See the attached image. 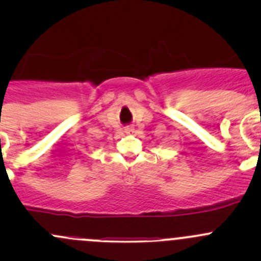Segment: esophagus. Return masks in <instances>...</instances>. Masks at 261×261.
Here are the masks:
<instances>
[{
  "label": "esophagus",
  "instance_id": "34e87169",
  "mask_svg": "<svg viewBox=\"0 0 261 261\" xmlns=\"http://www.w3.org/2000/svg\"><path fill=\"white\" fill-rule=\"evenodd\" d=\"M131 131V128H126V133H130Z\"/></svg>",
  "mask_w": 261,
  "mask_h": 261
}]
</instances>
